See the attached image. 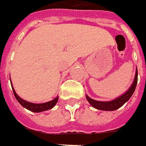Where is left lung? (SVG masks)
I'll list each match as a JSON object with an SVG mask.
<instances>
[{"label":"left lung","instance_id":"1","mask_svg":"<svg viewBox=\"0 0 146 146\" xmlns=\"http://www.w3.org/2000/svg\"><path fill=\"white\" fill-rule=\"evenodd\" d=\"M137 84V68L136 69L135 78H134V80H133L131 86L128 88V90L125 93L119 96L118 98H115L111 101H97L93 98H90L87 94L86 95V97L87 101L93 108H96L98 110H101V111H115V110H117L118 108H121L124 103L129 100V98L132 97V95L135 91Z\"/></svg>","mask_w":146,"mask_h":146}]
</instances>
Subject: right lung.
I'll list each match as a JSON object with an SVG mask.
<instances>
[{
    "mask_svg": "<svg viewBox=\"0 0 146 146\" xmlns=\"http://www.w3.org/2000/svg\"><path fill=\"white\" fill-rule=\"evenodd\" d=\"M11 86H12V90H13V94L15 96L16 99L18 100V102L23 108H25L26 109H27L31 111H33V112H42V111H48V110H50L55 107V105L58 102V98L59 97H56L55 98L52 100L49 101V102H47V103H30V102H27L26 100H24L22 98H20L18 96L17 93L15 92L14 90V88L13 87V85H12V82H11Z\"/></svg>",
    "mask_w": 146,
    "mask_h": 146,
    "instance_id": "1",
    "label": "right lung"
}]
</instances>
